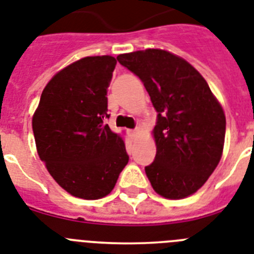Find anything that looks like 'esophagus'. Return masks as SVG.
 Segmentation results:
<instances>
[{
	"label": "esophagus",
	"instance_id": "esophagus-1",
	"mask_svg": "<svg viewBox=\"0 0 254 254\" xmlns=\"http://www.w3.org/2000/svg\"><path fill=\"white\" fill-rule=\"evenodd\" d=\"M139 131H141V129H139V127H135L134 130L130 131L131 137H133V138H137V135H138V134H139Z\"/></svg>",
	"mask_w": 254,
	"mask_h": 254
}]
</instances>
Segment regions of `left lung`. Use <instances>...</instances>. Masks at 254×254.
Returning <instances> with one entry per match:
<instances>
[{
  "instance_id": "1",
  "label": "left lung",
  "mask_w": 254,
  "mask_h": 254,
  "mask_svg": "<svg viewBox=\"0 0 254 254\" xmlns=\"http://www.w3.org/2000/svg\"><path fill=\"white\" fill-rule=\"evenodd\" d=\"M143 82L155 111L156 155L146 175L158 194L185 198L205 184L223 152L226 116L201 74L163 49L117 56Z\"/></svg>"
}]
</instances>
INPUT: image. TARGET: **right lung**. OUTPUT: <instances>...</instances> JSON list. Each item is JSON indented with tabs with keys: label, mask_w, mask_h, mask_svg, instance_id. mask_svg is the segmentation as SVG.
Returning a JSON list of instances; mask_svg holds the SVG:
<instances>
[{
	"label": "right lung",
	"mask_w": 254,
	"mask_h": 254,
	"mask_svg": "<svg viewBox=\"0 0 254 254\" xmlns=\"http://www.w3.org/2000/svg\"><path fill=\"white\" fill-rule=\"evenodd\" d=\"M112 56L84 57L49 80L32 117L40 159L56 183L74 197L109 194L129 162L125 143L109 129Z\"/></svg>",
	"instance_id": "obj_1"
}]
</instances>
